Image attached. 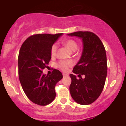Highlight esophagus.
Listing matches in <instances>:
<instances>
[{
    "instance_id": "1",
    "label": "esophagus",
    "mask_w": 126,
    "mask_h": 126,
    "mask_svg": "<svg viewBox=\"0 0 126 126\" xmlns=\"http://www.w3.org/2000/svg\"><path fill=\"white\" fill-rule=\"evenodd\" d=\"M63 77H67V76H68V74H64V73H63Z\"/></svg>"
}]
</instances>
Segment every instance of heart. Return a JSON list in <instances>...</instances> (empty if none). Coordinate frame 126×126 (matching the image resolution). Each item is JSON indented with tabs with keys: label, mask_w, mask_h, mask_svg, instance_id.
<instances>
[{
	"label": "heart",
	"mask_w": 126,
	"mask_h": 126,
	"mask_svg": "<svg viewBox=\"0 0 126 126\" xmlns=\"http://www.w3.org/2000/svg\"><path fill=\"white\" fill-rule=\"evenodd\" d=\"M63 44L68 49V50L71 52H75L78 49V44L76 41L73 40L72 39H66L63 41ZM57 46L56 44H54L51 47L50 49V54L52 57H54L55 55L56 52H57ZM72 65V62L70 61L63 60L60 61L57 63V66L58 68L62 69L63 71H67L69 69V68H71Z\"/></svg>",
	"instance_id": "1"
}]
</instances>
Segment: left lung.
Segmentation results:
<instances>
[{
  "instance_id": "8db88e82",
  "label": "left lung",
  "mask_w": 126,
  "mask_h": 126,
  "mask_svg": "<svg viewBox=\"0 0 126 126\" xmlns=\"http://www.w3.org/2000/svg\"><path fill=\"white\" fill-rule=\"evenodd\" d=\"M82 39L83 50L73 72L84 79H77L70 74L71 83L69 91L71 97L78 104L88 105L94 102L102 93L107 74V64L105 47L101 39L90 32H76L67 34Z\"/></svg>"
}]
</instances>
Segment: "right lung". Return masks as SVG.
Here are the masks:
<instances>
[{
    "instance_id": "add662e5",
    "label": "right lung",
    "mask_w": 126,
    "mask_h": 126,
    "mask_svg": "<svg viewBox=\"0 0 126 126\" xmlns=\"http://www.w3.org/2000/svg\"><path fill=\"white\" fill-rule=\"evenodd\" d=\"M63 33L36 34L22 44L18 56L20 83L28 98L35 104L46 105L55 99V87L62 78V72L54 69L51 75L43 73L51 59L50 49Z\"/></svg>"
}]
</instances>
